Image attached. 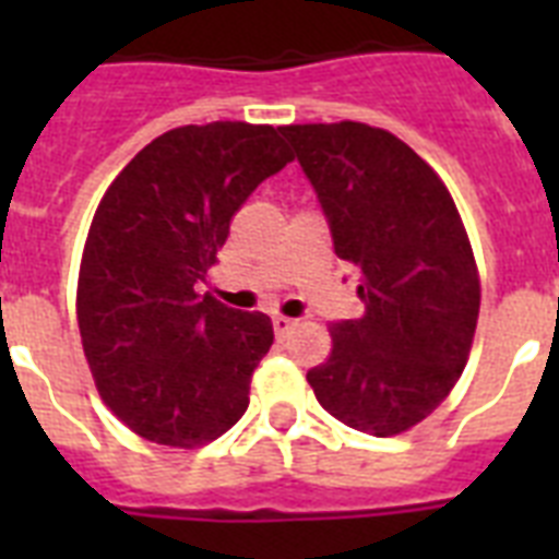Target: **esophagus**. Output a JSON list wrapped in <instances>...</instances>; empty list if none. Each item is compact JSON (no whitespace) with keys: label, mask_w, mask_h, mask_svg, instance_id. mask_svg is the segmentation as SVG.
Instances as JSON below:
<instances>
[{"label":"esophagus","mask_w":559,"mask_h":559,"mask_svg":"<svg viewBox=\"0 0 559 559\" xmlns=\"http://www.w3.org/2000/svg\"><path fill=\"white\" fill-rule=\"evenodd\" d=\"M293 328H296V322L287 319V316H275V319H272V331H275V336H284V333H289Z\"/></svg>","instance_id":"obj_1"}]
</instances>
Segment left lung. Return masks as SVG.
Segmentation results:
<instances>
[{
  "label": "left lung",
  "instance_id": "1",
  "mask_svg": "<svg viewBox=\"0 0 559 559\" xmlns=\"http://www.w3.org/2000/svg\"><path fill=\"white\" fill-rule=\"evenodd\" d=\"M281 135L366 305L359 319L331 324V357L307 382L350 429L406 432L450 394L476 333L481 289L459 209L438 174L385 130L342 121Z\"/></svg>",
  "mask_w": 559,
  "mask_h": 559
}]
</instances>
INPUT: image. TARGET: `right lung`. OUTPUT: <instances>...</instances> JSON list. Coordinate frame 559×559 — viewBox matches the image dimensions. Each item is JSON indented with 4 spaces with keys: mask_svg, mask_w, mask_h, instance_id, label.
<instances>
[{
    "mask_svg": "<svg viewBox=\"0 0 559 559\" xmlns=\"http://www.w3.org/2000/svg\"><path fill=\"white\" fill-rule=\"evenodd\" d=\"M293 159L275 127L211 121L153 139L92 217L78 281L83 354L100 397L135 435L202 447L249 406L272 345L263 313L200 296L228 223Z\"/></svg>",
    "mask_w": 559,
    "mask_h": 559,
    "instance_id": "right-lung-1",
    "label": "right lung"
}]
</instances>
